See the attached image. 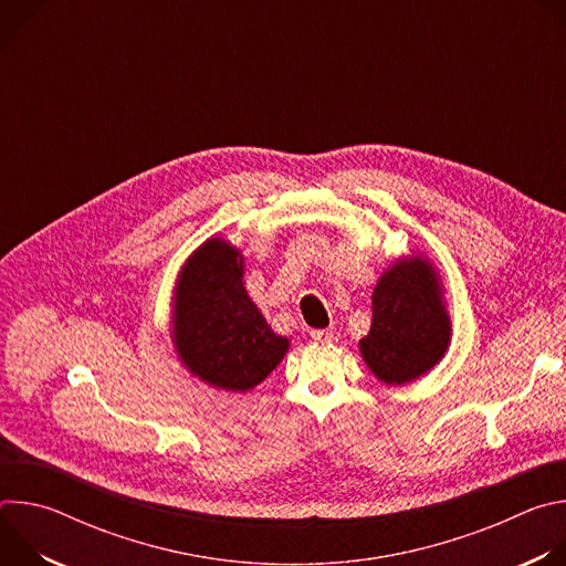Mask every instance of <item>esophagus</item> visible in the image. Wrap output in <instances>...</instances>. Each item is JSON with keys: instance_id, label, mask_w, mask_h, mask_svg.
Returning a JSON list of instances; mask_svg holds the SVG:
<instances>
[{"instance_id": "34e87169", "label": "esophagus", "mask_w": 566, "mask_h": 566, "mask_svg": "<svg viewBox=\"0 0 566 566\" xmlns=\"http://www.w3.org/2000/svg\"><path fill=\"white\" fill-rule=\"evenodd\" d=\"M308 336H311L313 343H332V340H336V332L334 329H311Z\"/></svg>"}]
</instances>
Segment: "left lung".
Masks as SVG:
<instances>
[{"label": "left lung", "mask_w": 566, "mask_h": 566, "mask_svg": "<svg viewBox=\"0 0 566 566\" xmlns=\"http://www.w3.org/2000/svg\"><path fill=\"white\" fill-rule=\"evenodd\" d=\"M450 322L426 260L391 266L371 295V327L360 340L369 369L402 385L434 367L448 349Z\"/></svg>", "instance_id": "8db88e82"}]
</instances>
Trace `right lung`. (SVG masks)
<instances>
[{"instance_id": "right-lung-1", "label": "right lung", "mask_w": 566, "mask_h": 566, "mask_svg": "<svg viewBox=\"0 0 566 566\" xmlns=\"http://www.w3.org/2000/svg\"><path fill=\"white\" fill-rule=\"evenodd\" d=\"M241 275L239 251L210 239L184 266L175 297V343L184 365L232 391L262 382L289 347L266 325Z\"/></svg>"}]
</instances>
